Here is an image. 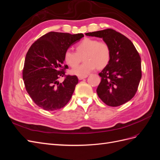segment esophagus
<instances>
[{
    "instance_id": "34e87169",
    "label": "esophagus",
    "mask_w": 160,
    "mask_h": 160,
    "mask_svg": "<svg viewBox=\"0 0 160 160\" xmlns=\"http://www.w3.org/2000/svg\"><path fill=\"white\" fill-rule=\"evenodd\" d=\"M87 77H88V75H87V76H81V77H78V79L79 80H82V79L87 78Z\"/></svg>"
}]
</instances>
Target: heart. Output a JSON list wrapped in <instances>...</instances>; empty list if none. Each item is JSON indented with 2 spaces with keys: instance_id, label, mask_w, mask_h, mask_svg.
Segmentation results:
<instances>
[{
  "instance_id": "1",
  "label": "heart",
  "mask_w": 160,
  "mask_h": 160,
  "mask_svg": "<svg viewBox=\"0 0 160 160\" xmlns=\"http://www.w3.org/2000/svg\"><path fill=\"white\" fill-rule=\"evenodd\" d=\"M75 52L67 50L64 61L71 68L78 66L83 58L84 62L81 66L71 71V73L79 77L87 76L95 68L102 69L111 59V48L105 41H99L95 38H85L75 45Z\"/></svg>"
}]
</instances>
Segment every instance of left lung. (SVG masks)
<instances>
[{"instance_id": "left-lung-1", "label": "left lung", "mask_w": 160, "mask_h": 160, "mask_svg": "<svg viewBox=\"0 0 160 160\" xmlns=\"http://www.w3.org/2000/svg\"><path fill=\"white\" fill-rule=\"evenodd\" d=\"M102 38L111 48V59L99 75L101 81L97 93L103 103L117 107L132 99L142 78L141 57L128 38L112 29L85 33Z\"/></svg>"}]
</instances>
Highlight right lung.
Instances as JSON below:
<instances>
[{
	"label": "right lung",
	"mask_w": 160,
	"mask_h": 160,
	"mask_svg": "<svg viewBox=\"0 0 160 160\" xmlns=\"http://www.w3.org/2000/svg\"><path fill=\"white\" fill-rule=\"evenodd\" d=\"M83 34L49 32L33 43L28 49L22 70L27 93L38 107L47 111L63 108L71 99L78 83L76 75H66L64 54L79 41ZM65 76L62 83L58 81Z\"/></svg>",
	"instance_id": "1"
}]
</instances>
